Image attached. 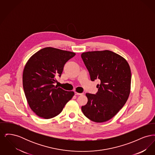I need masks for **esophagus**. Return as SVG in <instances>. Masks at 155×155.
<instances>
[{
  "label": "esophagus",
  "instance_id": "1",
  "mask_svg": "<svg viewBox=\"0 0 155 155\" xmlns=\"http://www.w3.org/2000/svg\"><path fill=\"white\" fill-rule=\"evenodd\" d=\"M84 94L83 93H78V92H75V95H83Z\"/></svg>",
  "mask_w": 155,
  "mask_h": 155
}]
</instances>
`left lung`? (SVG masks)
<instances>
[{
    "instance_id": "1",
    "label": "left lung",
    "mask_w": 155,
    "mask_h": 155,
    "mask_svg": "<svg viewBox=\"0 0 155 155\" xmlns=\"http://www.w3.org/2000/svg\"><path fill=\"white\" fill-rule=\"evenodd\" d=\"M81 58L91 81H101L96 86V95L86 94L88 102L81 110L92 121H107L124 106L129 97L131 81L130 66L124 58L108 50L84 52Z\"/></svg>"
}]
</instances>
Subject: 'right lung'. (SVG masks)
I'll return each mask as SVG.
<instances>
[{"mask_svg": "<svg viewBox=\"0 0 155 155\" xmlns=\"http://www.w3.org/2000/svg\"><path fill=\"white\" fill-rule=\"evenodd\" d=\"M74 52L51 47L45 48L33 54L24 67L22 85L30 108L45 119L56 117L74 95L53 84L61 76L67 61Z\"/></svg>", "mask_w": 155, "mask_h": 155, "instance_id": "obj_1", "label": "right lung"}]
</instances>
